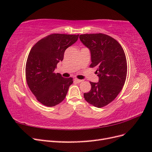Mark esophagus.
I'll return each instance as SVG.
<instances>
[{
	"instance_id": "obj_1",
	"label": "esophagus",
	"mask_w": 152,
	"mask_h": 152,
	"mask_svg": "<svg viewBox=\"0 0 152 152\" xmlns=\"http://www.w3.org/2000/svg\"><path fill=\"white\" fill-rule=\"evenodd\" d=\"M74 80L77 82H78V83H80V82H82V81H83V80H80V79H75Z\"/></svg>"
}]
</instances>
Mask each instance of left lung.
Instances as JSON below:
<instances>
[{"mask_svg": "<svg viewBox=\"0 0 152 152\" xmlns=\"http://www.w3.org/2000/svg\"><path fill=\"white\" fill-rule=\"evenodd\" d=\"M81 42L90 50V67L96 68L98 82H90L91 89L84 94L87 102L102 108L111 103L122 89L127 76V60L121 44L103 34H83Z\"/></svg>", "mask_w": 152, "mask_h": 152, "instance_id": "8db88e82", "label": "left lung"}]
</instances>
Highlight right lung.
<instances>
[{
	"mask_svg": "<svg viewBox=\"0 0 152 152\" xmlns=\"http://www.w3.org/2000/svg\"><path fill=\"white\" fill-rule=\"evenodd\" d=\"M79 35L54 34L39 40L31 49L26 63L27 84L40 103L54 107L65 98L73 79L55 73L65 50L77 42Z\"/></svg>",
	"mask_w": 152,
	"mask_h": 152,
	"instance_id": "add662e5",
	"label": "right lung"
}]
</instances>
